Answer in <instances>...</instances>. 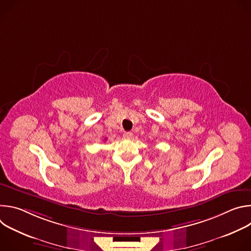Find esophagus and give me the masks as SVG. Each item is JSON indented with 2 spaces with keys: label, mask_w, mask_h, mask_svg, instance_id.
Here are the masks:
<instances>
[{
  "label": "esophagus",
  "mask_w": 251,
  "mask_h": 251,
  "mask_svg": "<svg viewBox=\"0 0 251 251\" xmlns=\"http://www.w3.org/2000/svg\"><path fill=\"white\" fill-rule=\"evenodd\" d=\"M123 137H124V139L130 140V139L133 137V133H131V132H124Z\"/></svg>",
  "instance_id": "obj_1"
}]
</instances>
